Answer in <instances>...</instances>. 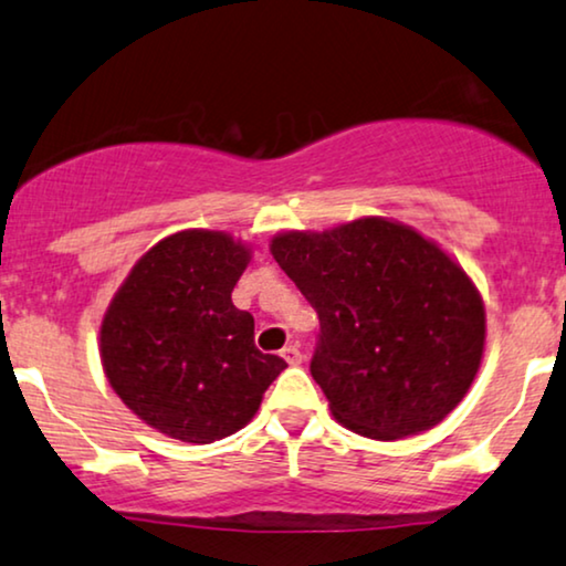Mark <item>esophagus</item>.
<instances>
[{
  "mask_svg": "<svg viewBox=\"0 0 566 566\" xmlns=\"http://www.w3.org/2000/svg\"><path fill=\"white\" fill-rule=\"evenodd\" d=\"M281 356L285 358V364H291V366H298L301 364V350L296 346H285L281 350Z\"/></svg>",
  "mask_w": 566,
  "mask_h": 566,
  "instance_id": "1",
  "label": "esophagus"
}]
</instances>
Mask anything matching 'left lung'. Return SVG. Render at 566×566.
<instances>
[{"mask_svg":"<svg viewBox=\"0 0 566 566\" xmlns=\"http://www.w3.org/2000/svg\"><path fill=\"white\" fill-rule=\"evenodd\" d=\"M270 252L317 310L312 377L337 423L395 442L458 408L479 374L486 310L437 241L369 216L283 231Z\"/></svg>","mask_w":566,"mask_h":566,"instance_id":"1","label":"left lung"}]
</instances>
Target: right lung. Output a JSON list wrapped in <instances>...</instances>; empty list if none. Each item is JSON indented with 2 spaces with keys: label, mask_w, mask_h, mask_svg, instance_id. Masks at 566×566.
Here are the masks:
<instances>
[{
  "label": "right lung",
  "mask_w": 566,
  "mask_h": 566,
  "mask_svg": "<svg viewBox=\"0 0 566 566\" xmlns=\"http://www.w3.org/2000/svg\"><path fill=\"white\" fill-rule=\"evenodd\" d=\"M252 249L189 229L137 260L101 322V364L124 406L160 434L210 444L252 421L285 369L254 346V317L231 291Z\"/></svg>",
  "instance_id": "obj_1"
}]
</instances>
